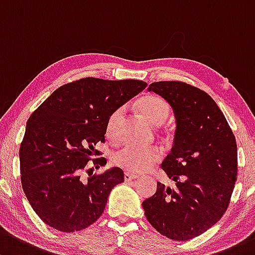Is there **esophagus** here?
Segmentation results:
<instances>
[{
  "label": "esophagus",
  "instance_id": "obj_1",
  "mask_svg": "<svg viewBox=\"0 0 255 255\" xmlns=\"http://www.w3.org/2000/svg\"><path fill=\"white\" fill-rule=\"evenodd\" d=\"M135 178H136V176L132 175V173H129V172L125 173V181L126 182H132V181H134Z\"/></svg>",
  "mask_w": 255,
  "mask_h": 255
}]
</instances>
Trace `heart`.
I'll return each instance as SVG.
<instances>
[{"mask_svg":"<svg viewBox=\"0 0 255 255\" xmlns=\"http://www.w3.org/2000/svg\"><path fill=\"white\" fill-rule=\"evenodd\" d=\"M136 109L149 122L155 126H161L166 122L170 115L168 104L162 98L157 95L148 94L139 98L135 103ZM123 117V109L117 107L110 114L106 121L105 132L107 138H117V128ZM161 159V152L156 148H138V146L127 145L122 148L112 157V161L116 166L123 168L129 173L145 172L152 165H155Z\"/></svg>","mask_w":255,"mask_h":255,"instance_id":"b5f03b06","label":"heart"}]
</instances>
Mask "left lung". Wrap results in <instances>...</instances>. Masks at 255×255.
I'll return each instance as SVG.
<instances>
[{
	"label": "left lung",
	"mask_w": 255,
	"mask_h": 255,
	"mask_svg": "<svg viewBox=\"0 0 255 255\" xmlns=\"http://www.w3.org/2000/svg\"><path fill=\"white\" fill-rule=\"evenodd\" d=\"M173 109L175 144L161 167L172 187L157 182L143 202L152 227L170 240L204 234L227 210L237 179V144L224 114L209 94L183 82L149 85Z\"/></svg>",
	"instance_id": "8db88e82"
}]
</instances>
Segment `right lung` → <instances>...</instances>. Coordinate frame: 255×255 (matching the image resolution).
I'll return each mask as SVG.
<instances>
[{
	"label": "right lung",
	"instance_id": "obj_1",
	"mask_svg": "<svg viewBox=\"0 0 255 255\" xmlns=\"http://www.w3.org/2000/svg\"><path fill=\"white\" fill-rule=\"evenodd\" d=\"M146 85L136 79L88 77L56 89L31 114L19 148L20 181L45 224L74 232L100 218L110 192L125 177L120 167L93 173L90 165L106 163L105 157L92 158L101 155L94 146L105 143L110 114Z\"/></svg>",
	"mask_w": 255,
	"mask_h": 255
}]
</instances>
